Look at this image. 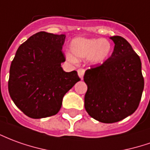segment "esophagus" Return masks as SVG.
Segmentation results:
<instances>
[{
  "label": "esophagus",
  "mask_w": 150,
  "mask_h": 150,
  "mask_svg": "<svg viewBox=\"0 0 150 150\" xmlns=\"http://www.w3.org/2000/svg\"><path fill=\"white\" fill-rule=\"evenodd\" d=\"M84 72H85V70L83 69V68H80L78 70V75L80 77L81 79H83V75H84Z\"/></svg>",
  "instance_id": "34e87169"
}]
</instances>
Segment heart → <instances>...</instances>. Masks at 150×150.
I'll use <instances>...</instances> for the list:
<instances>
[{
	"label": "heart",
	"mask_w": 150,
	"mask_h": 150,
	"mask_svg": "<svg viewBox=\"0 0 150 150\" xmlns=\"http://www.w3.org/2000/svg\"><path fill=\"white\" fill-rule=\"evenodd\" d=\"M70 50L73 55L67 53V59L71 62L88 57L94 64H100L109 57L112 45L106 39L77 37L71 43Z\"/></svg>",
	"instance_id": "obj_1"
}]
</instances>
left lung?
<instances>
[{"label": "left lung", "mask_w": 150, "mask_h": 150, "mask_svg": "<svg viewBox=\"0 0 150 150\" xmlns=\"http://www.w3.org/2000/svg\"><path fill=\"white\" fill-rule=\"evenodd\" d=\"M111 56L100 66L85 71L88 86L84 107L88 114L104 123L119 122L137 110L144 89L140 57L119 35Z\"/></svg>", "instance_id": "1"}]
</instances>
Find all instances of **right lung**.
<instances>
[{"instance_id": "obj_1", "label": "right lung", "mask_w": 150, "mask_h": 150, "mask_svg": "<svg viewBox=\"0 0 150 150\" xmlns=\"http://www.w3.org/2000/svg\"><path fill=\"white\" fill-rule=\"evenodd\" d=\"M65 35L40 31L17 50L9 69V96L21 111L32 119L58 113L62 98L80 80L77 71L65 72L61 67Z\"/></svg>"}]
</instances>
